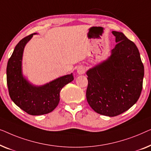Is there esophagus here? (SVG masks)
Returning a JSON list of instances; mask_svg holds the SVG:
<instances>
[{
  "mask_svg": "<svg viewBox=\"0 0 151 151\" xmlns=\"http://www.w3.org/2000/svg\"><path fill=\"white\" fill-rule=\"evenodd\" d=\"M86 73V68H85L83 65H80V66L78 67L77 68V73L79 74V75H82V74H84Z\"/></svg>",
  "mask_w": 151,
  "mask_h": 151,
  "instance_id": "esophagus-1",
  "label": "esophagus"
}]
</instances>
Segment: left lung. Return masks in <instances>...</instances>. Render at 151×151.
<instances>
[{"instance_id": "left-lung-1", "label": "left lung", "mask_w": 151, "mask_h": 151, "mask_svg": "<svg viewBox=\"0 0 151 151\" xmlns=\"http://www.w3.org/2000/svg\"><path fill=\"white\" fill-rule=\"evenodd\" d=\"M117 42L109 59L87 72L88 103L101 115L122 114L139 99L144 68L138 48L124 34L112 31Z\"/></svg>"}]
</instances>
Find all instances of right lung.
Instances as JSON below:
<instances>
[{"label": "right lung", "instance_id": "obj_1", "mask_svg": "<svg viewBox=\"0 0 151 151\" xmlns=\"http://www.w3.org/2000/svg\"><path fill=\"white\" fill-rule=\"evenodd\" d=\"M33 35L31 34L24 37L15 47L7 63V83L10 98L14 103L27 114L39 116L53 111L59 104L61 90L73 81L74 77L70 74L39 87L32 86L23 77V50Z\"/></svg>", "mask_w": 151, "mask_h": 151}]
</instances>
